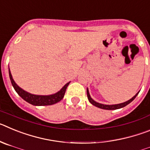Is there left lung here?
I'll use <instances>...</instances> for the list:
<instances>
[{
    "label": "left lung",
    "mask_w": 150,
    "mask_h": 150,
    "mask_svg": "<svg viewBox=\"0 0 150 150\" xmlns=\"http://www.w3.org/2000/svg\"><path fill=\"white\" fill-rule=\"evenodd\" d=\"M140 92V91L137 92L133 98L130 99V100H127L125 102H123V103H121V104H111V105H109V104H100V103H98V102H96L95 100H94L93 99L91 98V96H90L89 91H88V88H87V97H88V99L89 100V102L91 103L92 105L95 106V107H98V108H100V109H104V110H117V109H120V108H122V107H125L126 105H128V104H130L132 100H134V99L137 97V95H138V93Z\"/></svg>",
    "instance_id": "1"
}]
</instances>
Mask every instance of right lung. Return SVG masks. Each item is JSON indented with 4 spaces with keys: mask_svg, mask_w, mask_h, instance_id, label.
I'll return each instance as SVG.
<instances>
[{
    "mask_svg": "<svg viewBox=\"0 0 150 150\" xmlns=\"http://www.w3.org/2000/svg\"><path fill=\"white\" fill-rule=\"evenodd\" d=\"M9 75H10V81H11L12 85H13V88H14L15 91L17 92V94H18L23 100H25V101H27L28 103L34 106L52 105V104H56V103H58V102H59L62 98H63L64 96L67 87L68 86L69 83H70V82L66 83V84L61 88L60 91H59L58 92H56V93L55 94H52V95H34V94L29 93L28 91L22 89V88H20V87L18 86V85L15 83L14 79H13V76H12L10 68H9Z\"/></svg>",
    "mask_w": 150,
    "mask_h": 150,
    "instance_id": "1",
    "label": "right lung"
}]
</instances>
